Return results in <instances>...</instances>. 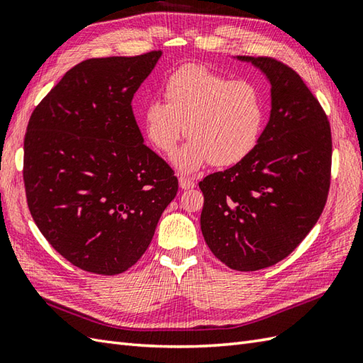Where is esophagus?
Masks as SVG:
<instances>
[{"mask_svg": "<svg viewBox=\"0 0 363 363\" xmlns=\"http://www.w3.org/2000/svg\"><path fill=\"white\" fill-rule=\"evenodd\" d=\"M195 186H196L195 181H191L190 177H187V176H179V187H181L182 190H190V189H194Z\"/></svg>", "mask_w": 363, "mask_h": 363, "instance_id": "obj_1", "label": "esophagus"}]
</instances>
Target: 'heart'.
I'll return each instance as SVG.
<instances>
[{
    "label": "heart",
    "mask_w": 363,
    "mask_h": 363,
    "mask_svg": "<svg viewBox=\"0 0 363 363\" xmlns=\"http://www.w3.org/2000/svg\"><path fill=\"white\" fill-rule=\"evenodd\" d=\"M164 101L146 103L143 128L164 154L174 152L184 135L189 145L174 157L182 172L211 162L230 167L256 150L267 121V103L251 81H234L207 67H179L162 86Z\"/></svg>",
    "instance_id": "obj_1"
}]
</instances>
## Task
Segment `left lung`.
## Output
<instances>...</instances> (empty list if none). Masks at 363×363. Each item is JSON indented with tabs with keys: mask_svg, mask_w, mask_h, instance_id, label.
Masks as SVG:
<instances>
[{
	"mask_svg": "<svg viewBox=\"0 0 363 363\" xmlns=\"http://www.w3.org/2000/svg\"><path fill=\"white\" fill-rule=\"evenodd\" d=\"M250 60L272 82V115L248 157L199 182L201 230L213 256L237 272L272 267L318 221L330 187L333 135L301 76L268 56Z\"/></svg>",
	"mask_w": 363,
	"mask_h": 363,
	"instance_id": "8db88e82",
	"label": "left lung"
}]
</instances>
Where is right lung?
Segmentation results:
<instances>
[{"label": "right lung", "mask_w": 363, "mask_h": 363, "mask_svg": "<svg viewBox=\"0 0 363 363\" xmlns=\"http://www.w3.org/2000/svg\"><path fill=\"white\" fill-rule=\"evenodd\" d=\"M162 51L70 68L30 113L23 182L30 217L84 272H126L148 248L177 177L143 143L133 98Z\"/></svg>", "instance_id": "right-lung-1"}]
</instances>
